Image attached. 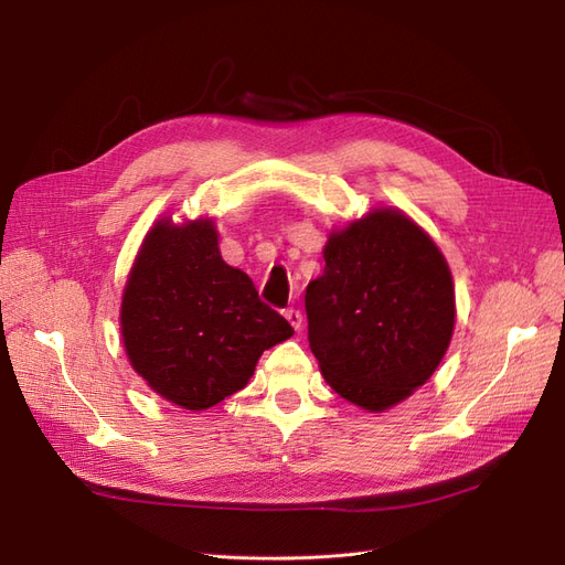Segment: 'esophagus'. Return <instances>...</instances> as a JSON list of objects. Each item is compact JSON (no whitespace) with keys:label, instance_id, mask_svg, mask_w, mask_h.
Masks as SVG:
<instances>
[{"label":"esophagus","instance_id":"34e87169","mask_svg":"<svg viewBox=\"0 0 565 565\" xmlns=\"http://www.w3.org/2000/svg\"><path fill=\"white\" fill-rule=\"evenodd\" d=\"M285 318L289 320V324H292L295 330H301V322H303V316H301V311L299 309H287L285 311Z\"/></svg>","mask_w":565,"mask_h":565}]
</instances>
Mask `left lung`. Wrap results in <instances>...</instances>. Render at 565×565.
<instances>
[{
	"label": "left lung",
	"instance_id": "8db88e82",
	"mask_svg": "<svg viewBox=\"0 0 565 565\" xmlns=\"http://www.w3.org/2000/svg\"><path fill=\"white\" fill-rule=\"evenodd\" d=\"M306 287L309 344L324 382L382 413L436 372L455 328L446 256L413 218L374 210L334 231Z\"/></svg>",
	"mask_w": 565,
	"mask_h": 565
}]
</instances>
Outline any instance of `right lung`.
Listing matches in <instances>:
<instances>
[{
    "mask_svg": "<svg viewBox=\"0 0 565 565\" xmlns=\"http://www.w3.org/2000/svg\"><path fill=\"white\" fill-rule=\"evenodd\" d=\"M131 367L169 403L207 409L247 386L256 361L295 334L247 273L221 259L212 218H162L136 254L122 297Z\"/></svg>",
    "mask_w": 565,
    "mask_h": 565,
    "instance_id": "obj_1",
    "label": "right lung"
}]
</instances>
